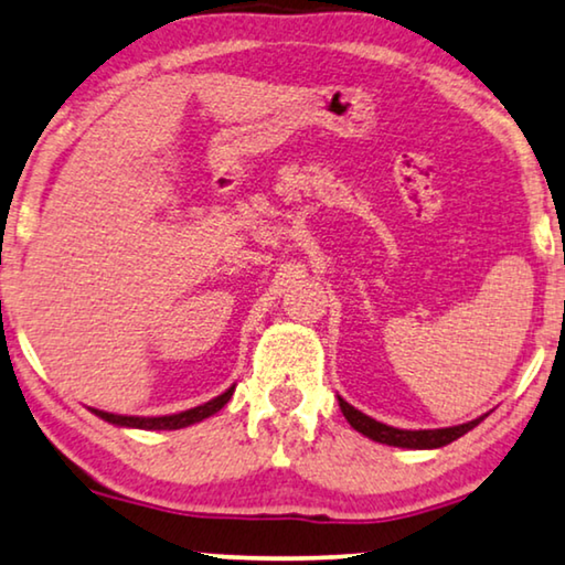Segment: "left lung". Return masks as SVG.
<instances>
[{
	"label": "left lung",
	"mask_w": 565,
	"mask_h": 565,
	"mask_svg": "<svg viewBox=\"0 0 565 565\" xmlns=\"http://www.w3.org/2000/svg\"><path fill=\"white\" fill-rule=\"evenodd\" d=\"M338 404H340V409H343V415L348 423H351L353 430H359L361 435H365V438L384 443V445H394V448H412V450L443 448V445L458 440L460 435L473 430V427L483 419V417H479V419H473V423L456 425V427H440V430H399V427L376 423L373 417L363 415L361 409L351 407L343 396H338Z\"/></svg>",
	"instance_id": "left-lung-1"
}]
</instances>
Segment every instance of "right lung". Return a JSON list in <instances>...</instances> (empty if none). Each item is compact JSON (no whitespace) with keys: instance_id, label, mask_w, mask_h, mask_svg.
Masks as SVG:
<instances>
[{"instance_id":"1","label":"right lung","mask_w":565,"mask_h":565,"mask_svg":"<svg viewBox=\"0 0 565 565\" xmlns=\"http://www.w3.org/2000/svg\"><path fill=\"white\" fill-rule=\"evenodd\" d=\"M233 392L235 386H230L225 394L214 396V399L200 404V407L179 412V415H163V417H127V415H113V412H102V409H92V412L105 419V423H113L117 427H135V430H181V427L202 423V419L212 417L214 412H220L230 402Z\"/></svg>"}]
</instances>
